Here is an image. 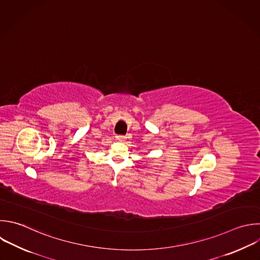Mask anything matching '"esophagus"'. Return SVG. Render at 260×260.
<instances>
[{
  "label": "esophagus",
  "mask_w": 260,
  "mask_h": 260,
  "mask_svg": "<svg viewBox=\"0 0 260 260\" xmlns=\"http://www.w3.org/2000/svg\"><path fill=\"white\" fill-rule=\"evenodd\" d=\"M118 139H119L120 141H124V140L126 139V137H125V136H122V135H121V136H118Z\"/></svg>",
  "instance_id": "1"
}]
</instances>
